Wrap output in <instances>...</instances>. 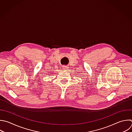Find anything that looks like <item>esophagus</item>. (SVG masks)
Segmentation results:
<instances>
[{
    "instance_id": "34e87169",
    "label": "esophagus",
    "mask_w": 132,
    "mask_h": 132,
    "mask_svg": "<svg viewBox=\"0 0 132 132\" xmlns=\"http://www.w3.org/2000/svg\"><path fill=\"white\" fill-rule=\"evenodd\" d=\"M68 66H67V65H64L63 66V69L64 70V71H67L68 70Z\"/></svg>"
}]
</instances>
